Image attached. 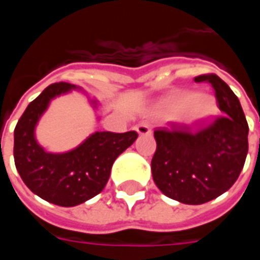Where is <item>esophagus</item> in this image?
I'll return each mask as SVG.
<instances>
[{"label":"esophagus","mask_w":260,"mask_h":260,"mask_svg":"<svg viewBox=\"0 0 260 260\" xmlns=\"http://www.w3.org/2000/svg\"><path fill=\"white\" fill-rule=\"evenodd\" d=\"M135 128L139 135H150L152 134V125L149 121H141Z\"/></svg>","instance_id":"obj_1"}]
</instances>
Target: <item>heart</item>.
<instances>
[{
  "label": "heart",
  "instance_id": "heart-1",
  "mask_svg": "<svg viewBox=\"0 0 260 260\" xmlns=\"http://www.w3.org/2000/svg\"><path fill=\"white\" fill-rule=\"evenodd\" d=\"M214 111V102L205 94L192 91H181L170 97L163 104V113L167 115H177L178 118L196 122L207 118Z\"/></svg>",
  "mask_w": 260,
  "mask_h": 260
}]
</instances>
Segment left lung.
Listing matches in <instances>:
<instances>
[{
  "label": "left lung",
  "mask_w": 260,
  "mask_h": 260,
  "mask_svg": "<svg viewBox=\"0 0 260 260\" xmlns=\"http://www.w3.org/2000/svg\"><path fill=\"white\" fill-rule=\"evenodd\" d=\"M210 83L221 115L206 126L170 122L154 131V184L164 195L185 205L216 199L234 185L248 154V122L238 97L216 74L196 76Z\"/></svg>",
  "instance_id": "left-lung-1"
}]
</instances>
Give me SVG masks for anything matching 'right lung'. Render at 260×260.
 <instances>
[{"mask_svg": "<svg viewBox=\"0 0 260 260\" xmlns=\"http://www.w3.org/2000/svg\"><path fill=\"white\" fill-rule=\"evenodd\" d=\"M75 86L53 83L27 106L14 132V158L26 186L44 201L71 207L89 201L104 189L115 158L136 141L135 131L94 132L82 145L67 153H47L36 142L39 118L55 96Z\"/></svg>", "mask_w": 260, "mask_h": 260, "instance_id": "obj_1", "label": "right lung"}]
</instances>
